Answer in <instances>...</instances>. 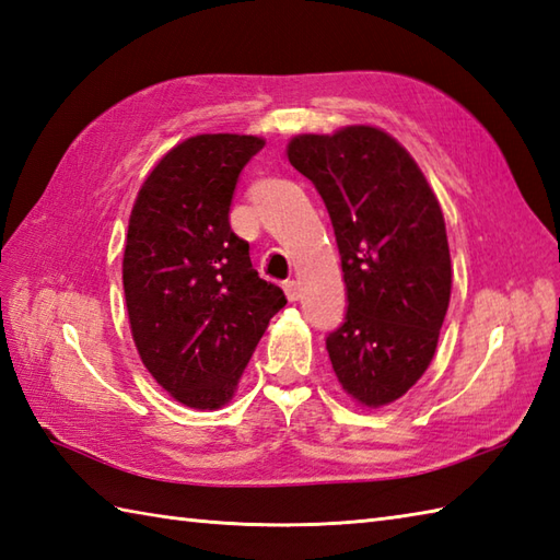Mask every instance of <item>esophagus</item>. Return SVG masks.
Instances as JSON below:
<instances>
[{
	"instance_id": "34e87169",
	"label": "esophagus",
	"mask_w": 560,
	"mask_h": 560,
	"mask_svg": "<svg viewBox=\"0 0 560 560\" xmlns=\"http://www.w3.org/2000/svg\"><path fill=\"white\" fill-rule=\"evenodd\" d=\"M283 293H287V299L293 303L301 299V287L295 281H283Z\"/></svg>"
}]
</instances>
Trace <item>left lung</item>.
Segmentation results:
<instances>
[{"label":"left lung","mask_w":560,"mask_h":560,"mask_svg":"<svg viewBox=\"0 0 560 560\" xmlns=\"http://www.w3.org/2000/svg\"><path fill=\"white\" fill-rule=\"evenodd\" d=\"M287 156L335 225L349 311L327 337L341 389L368 409L397 401L431 365L450 305L443 209L419 163L385 129L299 135Z\"/></svg>","instance_id":"obj_1"}]
</instances>
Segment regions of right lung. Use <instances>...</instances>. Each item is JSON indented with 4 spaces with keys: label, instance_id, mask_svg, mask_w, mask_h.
<instances>
[{
    "label": "right lung",
    "instance_id": "right-lung-1",
    "mask_svg": "<svg viewBox=\"0 0 560 560\" xmlns=\"http://www.w3.org/2000/svg\"><path fill=\"white\" fill-rule=\"evenodd\" d=\"M265 147L253 135H197L141 183L122 257V287L141 363L189 409L229 404L287 295L259 279L231 231L237 175Z\"/></svg>",
    "mask_w": 560,
    "mask_h": 560
}]
</instances>
